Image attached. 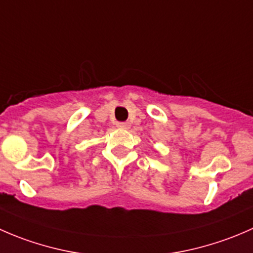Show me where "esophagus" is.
I'll return each mask as SVG.
<instances>
[{"mask_svg":"<svg viewBox=\"0 0 253 253\" xmlns=\"http://www.w3.org/2000/svg\"><path fill=\"white\" fill-rule=\"evenodd\" d=\"M117 127L122 129H128L129 127H131V125H129V122H119V124H117Z\"/></svg>","mask_w":253,"mask_h":253,"instance_id":"esophagus-1","label":"esophagus"}]
</instances>
